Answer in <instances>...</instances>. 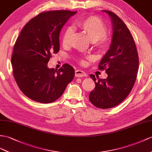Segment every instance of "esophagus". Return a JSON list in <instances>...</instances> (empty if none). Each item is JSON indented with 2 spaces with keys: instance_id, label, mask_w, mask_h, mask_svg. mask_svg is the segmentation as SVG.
I'll list each match as a JSON object with an SVG mask.
<instances>
[{
  "instance_id": "esophagus-1",
  "label": "esophagus",
  "mask_w": 152,
  "mask_h": 152,
  "mask_svg": "<svg viewBox=\"0 0 152 152\" xmlns=\"http://www.w3.org/2000/svg\"><path fill=\"white\" fill-rule=\"evenodd\" d=\"M75 75L76 77H86L87 75H86V73H85L83 71H82V70L77 69L75 71Z\"/></svg>"
}]
</instances>
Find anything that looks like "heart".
<instances>
[{"instance_id":"1","label":"heart","mask_w":152,"mask_h":152,"mask_svg":"<svg viewBox=\"0 0 152 152\" xmlns=\"http://www.w3.org/2000/svg\"><path fill=\"white\" fill-rule=\"evenodd\" d=\"M77 26L86 33L88 38L99 49L103 50L108 47L110 38L106 34V25L100 18L96 17H88L79 21ZM73 32L72 28H69L64 33L62 40L64 46H67L69 44Z\"/></svg>"}]
</instances>
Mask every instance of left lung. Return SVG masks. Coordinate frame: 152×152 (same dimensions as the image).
Listing matches in <instances>:
<instances>
[{"mask_svg":"<svg viewBox=\"0 0 152 152\" xmlns=\"http://www.w3.org/2000/svg\"><path fill=\"white\" fill-rule=\"evenodd\" d=\"M102 12L109 15L113 30L109 50L99 64V69H105L108 77L101 79L90 75L95 88L89 99L97 108L108 109L119 104L130 93L137 78L139 57L134 38L126 25L114 13Z\"/></svg>","mask_w":152,"mask_h":152,"instance_id":"obj_1","label":"left lung"}]
</instances>
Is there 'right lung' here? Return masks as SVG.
Listing matches in <instances>:
<instances>
[{"label": "right lung", "instance_id": "add662e5", "mask_svg": "<svg viewBox=\"0 0 152 152\" xmlns=\"http://www.w3.org/2000/svg\"><path fill=\"white\" fill-rule=\"evenodd\" d=\"M77 12L50 11L39 14L24 26L15 44L12 57L13 73L22 92L40 103L56 101L75 76L72 66L57 70L48 63L60 48L62 27Z\"/></svg>", "mask_w": 152, "mask_h": 152}]
</instances>
